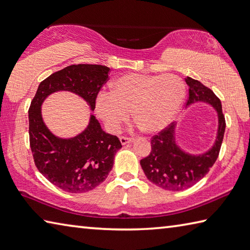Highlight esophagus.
<instances>
[{"label": "esophagus", "mask_w": 250, "mask_h": 250, "mask_svg": "<svg viewBox=\"0 0 250 250\" xmlns=\"http://www.w3.org/2000/svg\"><path fill=\"white\" fill-rule=\"evenodd\" d=\"M120 140H121V144H122V145L129 144V143H131V141H133V139H131V138L124 137V136H122V137H120Z\"/></svg>", "instance_id": "1"}]
</instances>
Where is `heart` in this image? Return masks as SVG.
Wrapping results in <instances>:
<instances>
[{
	"instance_id": "b5f03b06",
	"label": "heart",
	"mask_w": 250,
	"mask_h": 250,
	"mask_svg": "<svg viewBox=\"0 0 250 250\" xmlns=\"http://www.w3.org/2000/svg\"><path fill=\"white\" fill-rule=\"evenodd\" d=\"M185 93V84L175 75L127 74L110 83L109 95L97 99L96 111L112 133L120 130L131 112L141 129L154 134L174 120Z\"/></svg>"
}]
</instances>
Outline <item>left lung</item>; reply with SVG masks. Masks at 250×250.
Masks as SVG:
<instances>
[{
    "mask_svg": "<svg viewBox=\"0 0 250 250\" xmlns=\"http://www.w3.org/2000/svg\"><path fill=\"white\" fill-rule=\"evenodd\" d=\"M189 96L186 107L196 102L208 103L218 113V133L212 147L201 154L188 153L177 145L175 126L172 123L151 138V151L140 160V166L148 180L166 190L180 191L199 182L212 167L222 145L225 119L222 104L214 92L190 77L185 78Z\"/></svg>",
    "mask_w": 250,
    "mask_h": 250,
    "instance_id": "1",
    "label": "left lung"
}]
</instances>
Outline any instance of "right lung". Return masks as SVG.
I'll return each instance as SVG.
<instances>
[{
    "label": "right lung",
    "instance_id": "right-lung-1",
    "mask_svg": "<svg viewBox=\"0 0 250 250\" xmlns=\"http://www.w3.org/2000/svg\"><path fill=\"white\" fill-rule=\"evenodd\" d=\"M109 72L103 65H70L41 82L31 101L28 116L35 164L46 180L65 191L79 194L100 185L109 175L122 144L116 136L105 133L92 114L81 134L60 138L44 124L41 105L52 93L69 91L83 98L93 111Z\"/></svg>",
    "mask_w": 250,
    "mask_h": 250
}]
</instances>
